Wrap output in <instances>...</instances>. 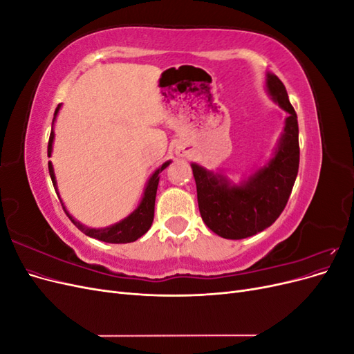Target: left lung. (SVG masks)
Masks as SVG:
<instances>
[{
    "label": "left lung",
    "instance_id": "1",
    "mask_svg": "<svg viewBox=\"0 0 354 354\" xmlns=\"http://www.w3.org/2000/svg\"><path fill=\"white\" fill-rule=\"evenodd\" d=\"M266 91L288 116L274 152L263 167L236 185L221 173L190 164L201 217L208 229L224 239H245L272 226L286 207L298 174L297 113L285 85L274 73H266Z\"/></svg>",
    "mask_w": 354,
    "mask_h": 354
}]
</instances>
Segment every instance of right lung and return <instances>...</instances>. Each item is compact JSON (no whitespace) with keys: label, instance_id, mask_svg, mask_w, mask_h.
Listing matches in <instances>:
<instances>
[{"label":"right lung","instance_id":"right-lung-1","mask_svg":"<svg viewBox=\"0 0 354 354\" xmlns=\"http://www.w3.org/2000/svg\"><path fill=\"white\" fill-rule=\"evenodd\" d=\"M60 106H57V109L55 112V118H53V127H51V134H50V140H48V156H51L53 152V142H55V121L56 116L60 111ZM171 164V160H167L162 165H160L158 169H155V173L149 177L143 196L140 203H138L137 208L127 216L125 218H122L121 221H118L112 226L108 227H102V229H94V227H88L84 226L82 223L75 220L71 214L68 212L65 203L60 199L59 190H57V181H56V176H55V168H53V164L48 162V171H50V177L53 181V186H55L59 199L62 202V207L65 209L66 216L71 218V221L77 226L82 233L87 234L90 238L99 239L103 242L108 243H128V242H134L138 238H142L143 234L151 229L152 221H153V214H155V198H156V190H158V183H159V174Z\"/></svg>","mask_w":354,"mask_h":354}]
</instances>
